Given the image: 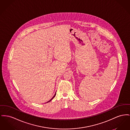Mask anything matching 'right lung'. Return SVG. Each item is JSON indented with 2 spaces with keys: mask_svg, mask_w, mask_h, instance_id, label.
I'll return each mask as SVG.
<instances>
[{
  "mask_svg": "<svg viewBox=\"0 0 130 130\" xmlns=\"http://www.w3.org/2000/svg\"><path fill=\"white\" fill-rule=\"evenodd\" d=\"M55 95H56V93H55V95H54V97H53V98H52V99H51L50 100V101H48V102H50V101H51V100H52L53 99V98H54V97H55Z\"/></svg>",
  "mask_w": 130,
  "mask_h": 130,
  "instance_id": "add662e5",
  "label": "right lung"
}]
</instances>
